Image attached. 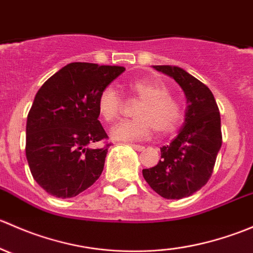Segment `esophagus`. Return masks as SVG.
I'll use <instances>...</instances> for the list:
<instances>
[{"label":"esophagus","instance_id":"1","mask_svg":"<svg viewBox=\"0 0 253 253\" xmlns=\"http://www.w3.org/2000/svg\"><path fill=\"white\" fill-rule=\"evenodd\" d=\"M129 145H131V147L133 148V149L138 150V152H142V150L144 149V147H143V145H139V144H129Z\"/></svg>","mask_w":253,"mask_h":253}]
</instances>
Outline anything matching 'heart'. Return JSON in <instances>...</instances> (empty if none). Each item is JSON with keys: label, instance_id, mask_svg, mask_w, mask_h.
Wrapping results in <instances>:
<instances>
[{"label": "heart", "instance_id": "1", "mask_svg": "<svg viewBox=\"0 0 253 253\" xmlns=\"http://www.w3.org/2000/svg\"><path fill=\"white\" fill-rule=\"evenodd\" d=\"M129 95L139 100L133 110L134 119L124 120L111 128V137L119 141L147 139L155 129L164 136L175 131L182 120V108L164 83L153 79H134L126 84ZM101 119L112 122L119 117L124 101L111 86H105L96 100Z\"/></svg>", "mask_w": 253, "mask_h": 253}]
</instances>
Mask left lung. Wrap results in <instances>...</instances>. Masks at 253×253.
Instances as JSON below:
<instances>
[{"mask_svg":"<svg viewBox=\"0 0 253 253\" xmlns=\"http://www.w3.org/2000/svg\"><path fill=\"white\" fill-rule=\"evenodd\" d=\"M154 68L177 82L187 99V109L180 133L160 148L162 160L143 169V177L162 197L180 200L201 190L213 174L223 139L220 114L211 89L197 78L175 66Z\"/></svg>","mask_w":253,"mask_h":253,"instance_id":"left-lung-1","label":"left lung"}]
</instances>
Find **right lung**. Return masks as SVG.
Returning a JSON list of instances; mask_svg holds the SVG:
<instances>
[{
    "mask_svg": "<svg viewBox=\"0 0 253 253\" xmlns=\"http://www.w3.org/2000/svg\"><path fill=\"white\" fill-rule=\"evenodd\" d=\"M124 71L72 62L38 90L28 114L25 155L33 177L47 193L76 197L100 177L110 143L98 120L96 100ZM100 141L106 145L94 148Z\"/></svg>",
    "mask_w": 253,
    "mask_h": 253,
    "instance_id": "add662e5",
    "label": "right lung"
}]
</instances>
